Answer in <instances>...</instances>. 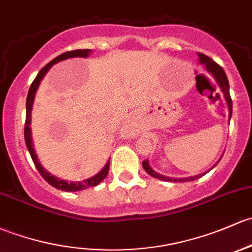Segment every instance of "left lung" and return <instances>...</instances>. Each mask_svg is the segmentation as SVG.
<instances>
[{
	"label": "left lung",
	"mask_w": 252,
	"mask_h": 252,
	"mask_svg": "<svg viewBox=\"0 0 252 252\" xmlns=\"http://www.w3.org/2000/svg\"><path fill=\"white\" fill-rule=\"evenodd\" d=\"M198 55H199L200 63H202L203 65L206 67V70H208L209 72H210L211 75H213L214 77H215L216 82H217V83H219V86L221 87L222 92H223L224 97H226L227 105H228V108H229V119H231V117H232V99H231V94H229V82H228V78H227L226 72H224L223 68H222L221 66L219 65V63L214 62V60L211 59V58L206 57L205 54H202V53H198ZM142 166H144V169H145V170H146V173L150 174L151 176L156 177V179L164 180V181H173V182L192 181V180L199 179V177H202L203 175H204V174H199V175H197V176L186 177V179H173V177L163 176V175L156 173V171L153 170V169L150 166V164H148V160L147 159L142 161ZM214 166H215V165H214ZM214 166H213V168H214Z\"/></svg>",
	"instance_id": "obj_1"
}]
</instances>
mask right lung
I'll return each mask as SVG.
<instances>
[{"label": "right lung", "mask_w": 252, "mask_h": 252, "mask_svg": "<svg viewBox=\"0 0 252 252\" xmlns=\"http://www.w3.org/2000/svg\"><path fill=\"white\" fill-rule=\"evenodd\" d=\"M91 53V49H76V50H70V52L63 53L62 55L57 57L55 59H53L52 62L47 63L43 68L38 72V75L36 76V78L33 79V82L31 83L30 89H29V94H28V99H26V119H25V128H24V136H25V142L26 146H28L29 152H30L31 158H32L33 164L38 170V173L41 174V176L48 182L49 185H52L53 187L58 189L62 190H66V192H76V190H82L89 189V187H94L96 185H99L102 180L107 176L108 170H110V160L106 163V165L104 166L101 171L99 174L95 175V176L91 177V179L84 180L83 182H66L63 180H59L57 177H54L53 175H50L48 171L44 170L43 166L41 165V163L38 161V158H37L35 150H33V144H32V139H31V128H30V123H31V110H32V104H33V99H35V93L38 88L39 83H41L42 78L44 77L48 70L52 67L54 63L62 62V60H66L68 58H75V57H79V58H87Z\"/></svg>", "instance_id": "obj_1"}]
</instances>
